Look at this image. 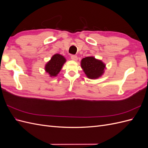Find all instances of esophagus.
<instances>
[{
  "label": "esophagus",
  "instance_id": "34e87169",
  "mask_svg": "<svg viewBox=\"0 0 148 148\" xmlns=\"http://www.w3.org/2000/svg\"><path fill=\"white\" fill-rule=\"evenodd\" d=\"M71 59L72 60H74V61H77L78 60V57L77 56H71Z\"/></svg>",
  "mask_w": 148,
  "mask_h": 148
}]
</instances>
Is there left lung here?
I'll list each match as a JSON object with an SVG mask.
<instances>
[{
    "label": "left lung",
    "mask_w": 148,
    "mask_h": 148,
    "mask_svg": "<svg viewBox=\"0 0 148 148\" xmlns=\"http://www.w3.org/2000/svg\"><path fill=\"white\" fill-rule=\"evenodd\" d=\"M81 66L86 77L91 79L99 78L104 74L106 69V64L95 57L89 56L81 60Z\"/></svg>",
    "instance_id": "left-lung-1"
}]
</instances>
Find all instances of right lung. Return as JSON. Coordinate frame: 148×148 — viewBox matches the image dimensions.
<instances>
[{"instance_id": "right-lung-1", "label": "right lung", "mask_w": 148, "mask_h": 148, "mask_svg": "<svg viewBox=\"0 0 148 148\" xmlns=\"http://www.w3.org/2000/svg\"><path fill=\"white\" fill-rule=\"evenodd\" d=\"M65 62L66 59L63 56L56 53L51 57V60L47 62L44 69L50 77H55L59 73Z\"/></svg>"}]
</instances>
